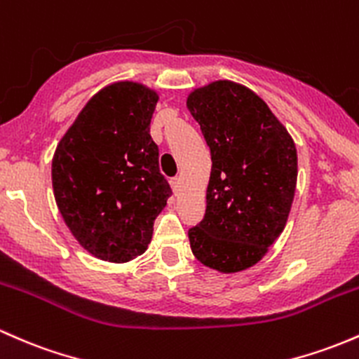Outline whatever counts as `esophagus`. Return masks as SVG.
Returning <instances> with one entry per match:
<instances>
[{"label": "esophagus", "mask_w": 359, "mask_h": 359, "mask_svg": "<svg viewBox=\"0 0 359 359\" xmlns=\"http://www.w3.org/2000/svg\"><path fill=\"white\" fill-rule=\"evenodd\" d=\"M171 187H172V191L178 195L181 191V178H172L171 180Z\"/></svg>", "instance_id": "34e87169"}]
</instances>
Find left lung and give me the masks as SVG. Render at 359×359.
Here are the masks:
<instances>
[{
    "label": "left lung",
    "instance_id": "8db88e82",
    "mask_svg": "<svg viewBox=\"0 0 359 359\" xmlns=\"http://www.w3.org/2000/svg\"><path fill=\"white\" fill-rule=\"evenodd\" d=\"M187 107L212 159L205 217L188 231L191 252L217 272L246 271L286 227L298 180L294 140L260 95L231 80L194 88Z\"/></svg>",
    "mask_w": 359,
    "mask_h": 359
}]
</instances>
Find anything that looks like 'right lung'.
<instances>
[{
	"mask_svg": "<svg viewBox=\"0 0 359 359\" xmlns=\"http://www.w3.org/2000/svg\"><path fill=\"white\" fill-rule=\"evenodd\" d=\"M157 102L159 94L144 83H109L88 99L53 156L61 217L101 260L121 264L142 255L171 194L149 133Z\"/></svg>",
	"mask_w": 359,
	"mask_h": 359,
	"instance_id": "right-lung-1",
	"label": "right lung"
}]
</instances>
